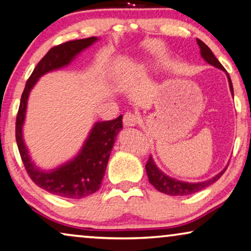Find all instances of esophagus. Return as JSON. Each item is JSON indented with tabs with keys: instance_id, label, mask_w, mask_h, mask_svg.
Listing matches in <instances>:
<instances>
[{
	"instance_id": "obj_1",
	"label": "esophagus",
	"mask_w": 251,
	"mask_h": 251,
	"mask_svg": "<svg viewBox=\"0 0 251 251\" xmlns=\"http://www.w3.org/2000/svg\"><path fill=\"white\" fill-rule=\"evenodd\" d=\"M123 123L126 127H133L138 123V117L133 113H126L123 118Z\"/></svg>"
}]
</instances>
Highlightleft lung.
Segmentation results:
<instances>
[{"label":"left lung","instance_id":"obj_1","mask_svg":"<svg viewBox=\"0 0 251 251\" xmlns=\"http://www.w3.org/2000/svg\"><path fill=\"white\" fill-rule=\"evenodd\" d=\"M197 45L200 46L201 50V56L203 57V59L206 63H208L209 65L216 67V69L222 70L224 73L226 74L227 76V81H229V87H230V91L231 95L233 96V87H232V82H231L230 75L227 74L226 69L222 66L221 63L219 62V59L215 57L214 54L212 53V50L205 45L201 40L197 39ZM226 167L224 169L214 177L208 179V180H204V181H200V182H187V181H181V180H177L170 176H168L161 171L156 166L154 162V159L152 158V155H150L149 161L145 164V170H147L148 177H149V181L150 184H152L154 186L155 189H158L159 192H161L163 194H167V195L170 196H184V195H190V194L197 193L200 190L206 188L209 185L214 184V182L220 179V177L224 174V171L226 170Z\"/></svg>","mask_w":251,"mask_h":251}]
</instances>
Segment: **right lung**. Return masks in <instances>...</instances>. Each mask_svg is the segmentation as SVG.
Instances as JSON below:
<instances>
[{"instance_id": "1", "label": "right lung", "mask_w": 251, "mask_h": 251, "mask_svg": "<svg viewBox=\"0 0 251 251\" xmlns=\"http://www.w3.org/2000/svg\"><path fill=\"white\" fill-rule=\"evenodd\" d=\"M97 37L77 39L55 46L44 56L28 78L21 96L16 123V138L19 152L25 170L40 188L54 195L80 200L92 195L101 186L108 160L116 137L123 128V116L114 121L97 122L77 154L65 163L50 170L40 169L31 160L24 140V125L27 114L28 99L31 90L45 74L70 65L76 56L98 42Z\"/></svg>"}]
</instances>
